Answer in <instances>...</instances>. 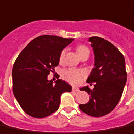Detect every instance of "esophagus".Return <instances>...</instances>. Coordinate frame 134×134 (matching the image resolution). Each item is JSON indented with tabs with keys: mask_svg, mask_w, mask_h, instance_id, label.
Returning a JSON list of instances; mask_svg holds the SVG:
<instances>
[{
	"mask_svg": "<svg viewBox=\"0 0 134 134\" xmlns=\"http://www.w3.org/2000/svg\"><path fill=\"white\" fill-rule=\"evenodd\" d=\"M72 91H75V92H78V91H79V89H78L77 88H76V87H73V88H72Z\"/></svg>",
	"mask_w": 134,
	"mask_h": 134,
	"instance_id": "1",
	"label": "esophagus"
}]
</instances>
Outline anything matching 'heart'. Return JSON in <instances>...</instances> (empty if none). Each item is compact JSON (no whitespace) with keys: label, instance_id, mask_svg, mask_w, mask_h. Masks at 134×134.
Listing matches in <instances>:
<instances>
[{"label":"heart","instance_id":"b5f03b06","mask_svg":"<svg viewBox=\"0 0 134 134\" xmlns=\"http://www.w3.org/2000/svg\"><path fill=\"white\" fill-rule=\"evenodd\" d=\"M88 51V50L85 46H80L77 48V51L78 54L82 53L83 51ZM65 54H66V49H64L61 52L60 57H59L60 62H62L64 60ZM85 76H86V72L84 71L76 70V69H73V68H70L69 70H65L63 72V77H64V79L67 80L70 83H72V84L80 83L83 80V77Z\"/></svg>","mask_w":134,"mask_h":134}]
</instances>
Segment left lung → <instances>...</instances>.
<instances>
[{
	"mask_svg": "<svg viewBox=\"0 0 134 134\" xmlns=\"http://www.w3.org/2000/svg\"><path fill=\"white\" fill-rule=\"evenodd\" d=\"M88 41L93 48L94 67L87 82L95 84L93 90L88 86L80 88L90 96L89 102L79 107L88 115L102 117L113 111L121 98L127 80L126 62L122 54L109 41L96 36Z\"/></svg>",
	"mask_w": 134,
	"mask_h": 134,
	"instance_id": "left-lung-1",
	"label": "left lung"
}]
</instances>
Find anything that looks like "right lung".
Here are the masks:
<instances>
[{
  "label": "right lung",
  "instance_id": "right-lung-1",
  "mask_svg": "<svg viewBox=\"0 0 134 134\" xmlns=\"http://www.w3.org/2000/svg\"><path fill=\"white\" fill-rule=\"evenodd\" d=\"M74 39L55 35H41L21 51L12 70L13 92L28 115L41 118L56 112L61 95L70 92L72 86L58 79L48 80L50 72L59 65L61 52Z\"/></svg>",
  "mask_w": 134,
  "mask_h": 134
}]
</instances>
